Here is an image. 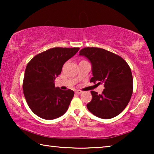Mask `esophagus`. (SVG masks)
<instances>
[{"mask_svg": "<svg viewBox=\"0 0 154 154\" xmlns=\"http://www.w3.org/2000/svg\"><path fill=\"white\" fill-rule=\"evenodd\" d=\"M75 93L77 94H80L82 93V92L81 90H76L75 91Z\"/></svg>", "mask_w": 154, "mask_h": 154, "instance_id": "obj_1", "label": "esophagus"}]
</instances>
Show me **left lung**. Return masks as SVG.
Masks as SVG:
<instances>
[{
	"instance_id": "1",
	"label": "left lung",
	"mask_w": 154,
	"mask_h": 154,
	"mask_svg": "<svg viewBox=\"0 0 154 154\" xmlns=\"http://www.w3.org/2000/svg\"><path fill=\"white\" fill-rule=\"evenodd\" d=\"M79 55L85 57L92 64L90 82L105 87L101 94L91 91L92 99L87 105L88 109L102 119L118 116L128 104L133 90L128 64L120 56L102 48H85Z\"/></svg>"
}]
</instances>
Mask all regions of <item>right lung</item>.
I'll return each mask as SVG.
<instances>
[{"label": "right lung", "mask_w": 154, "mask_h": 154, "mask_svg": "<svg viewBox=\"0 0 154 154\" xmlns=\"http://www.w3.org/2000/svg\"><path fill=\"white\" fill-rule=\"evenodd\" d=\"M79 48H54L35 56L26 68L23 90L26 100L34 113L45 119H54L64 115L74 92L56 88L54 80L61 73L68 60Z\"/></svg>", "instance_id": "add662e5"}]
</instances>
